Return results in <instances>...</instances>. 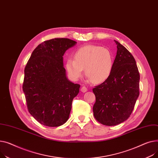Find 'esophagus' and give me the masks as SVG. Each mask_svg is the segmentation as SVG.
Masks as SVG:
<instances>
[{"label":"esophagus","instance_id":"34e87169","mask_svg":"<svg viewBox=\"0 0 158 158\" xmlns=\"http://www.w3.org/2000/svg\"><path fill=\"white\" fill-rule=\"evenodd\" d=\"M87 90H87V88L86 87H85V86H83V87L81 88V91L82 92H86Z\"/></svg>","mask_w":158,"mask_h":158}]
</instances>
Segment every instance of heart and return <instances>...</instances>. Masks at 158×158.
I'll return each mask as SVG.
<instances>
[{
	"label": "heart",
	"instance_id": "b5f03b06",
	"mask_svg": "<svg viewBox=\"0 0 158 158\" xmlns=\"http://www.w3.org/2000/svg\"><path fill=\"white\" fill-rule=\"evenodd\" d=\"M114 66L112 54L106 48L99 46L87 45L78 49L74 59L66 60V68L73 80H79L85 69L88 79L99 83L105 81L110 75Z\"/></svg>",
	"mask_w": 158,
	"mask_h": 158
}]
</instances>
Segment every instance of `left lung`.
<instances>
[{"instance_id": "obj_1", "label": "left lung", "mask_w": 158, "mask_h": 158, "mask_svg": "<svg viewBox=\"0 0 158 158\" xmlns=\"http://www.w3.org/2000/svg\"><path fill=\"white\" fill-rule=\"evenodd\" d=\"M117 55L110 77L93 88L96 96L93 113L98 121L115 126L130 117L139 94V73L136 61L125 47L115 40Z\"/></svg>"}]
</instances>
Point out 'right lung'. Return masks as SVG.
I'll list each match as a JSON object with an SVG mask.
<instances>
[{"instance_id":"right-lung-1","label":"right lung","mask_w":158,"mask_h":158,"mask_svg":"<svg viewBox=\"0 0 158 158\" xmlns=\"http://www.w3.org/2000/svg\"><path fill=\"white\" fill-rule=\"evenodd\" d=\"M76 43L68 38L45 41L34 49L25 68L22 88L27 109L44 126H60L69 118L80 85L67 78L63 55Z\"/></svg>"}]
</instances>
